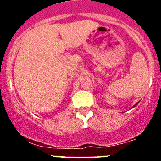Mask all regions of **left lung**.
I'll return each mask as SVG.
<instances>
[{
	"label": "left lung",
	"mask_w": 161,
	"mask_h": 161,
	"mask_svg": "<svg viewBox=\"0 0 161 161\" xmlns=\"http://www.w3.org/2000/svg\"><path fill=\"white\" fill-rule=\"evenodd\" d=\"M136 105H137V103H136V105H135V106H136Z\"/></svg>",
	"instance_id": "1"
}]
</instances>
